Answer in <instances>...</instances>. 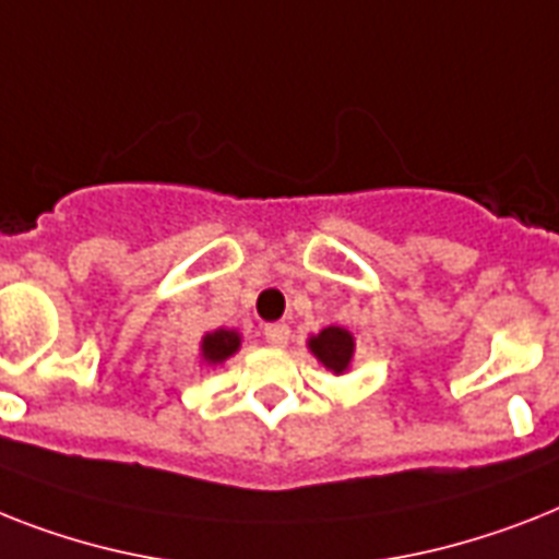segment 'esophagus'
I'll return each mask as SVG.
<instances>
[{
  "label": "esophagus",
  "instance_id": "34e87169",
  "mask_svg": "<svg viewBox=\"0 0 559 559\" xmlns=\"http://www.w3.org/2000/svg\"><path fill=\"white\" fill-rule=\"evenodd\" d=\"M264 335H266V342H270V344H278V347H284V344L289 342L293 330H289L287 324H266Z\"/></svg>",
  "mask_w": 559,
  "mask_h": 559
}]
</instances>
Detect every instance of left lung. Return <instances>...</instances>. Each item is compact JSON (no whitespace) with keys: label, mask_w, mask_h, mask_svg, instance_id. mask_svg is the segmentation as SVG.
Returning <instances> with one entry per match:
<instances>
[{"label":"left lung","mask_w":559,"mask_h":559,"mask_svg":"<svg viewBox=\"0 0 559 559\" xmlns=\"http://www.w3.org/2000/svg\"><path fill=\"white\" fill-rule=\"evenodd\" d=\"M310 350L319 356L326 370L344 373L353 358V335L342 326H326L316 338H310Z\"/></svg>","instance_id":"8db88e82"}]
</instances>
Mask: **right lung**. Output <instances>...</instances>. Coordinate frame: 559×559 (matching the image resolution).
<instances>
[{
	"instance_id": "1",
	"label": "right lung",
	"mask_w": 559,
	"mask_h": 559,
	"mask_svg": "<svg viewBox=\"0 0 559 559\" xmlns=\"http://www.w3.org/2000/svg\"><path fill=\"white\" fill-rule=\"evenodd\" d=\"M238 333H233V330H215V333H209L203 338V358H206L209 365H217V361L233 356L238 350Z\"/></svg>"
}]
</instances>
